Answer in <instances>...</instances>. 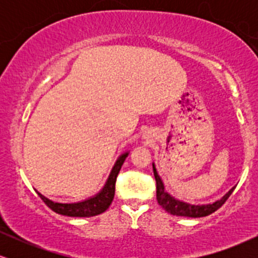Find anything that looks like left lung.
Segmentation results:
<instances>
[{"label": "left lung", "mask_w": 258, "mask_h": 258, "mask_svg": "<svg viewBox=\"0 0 258 258\" xmlns=\"http://www.w3.org/2000/svg\"><path fill=\"white\" fill-rule=\"evenodd\" d=\"M153 171L154 176H155L156 180V200H158L159 205L167 211L168 214L173 216H183V217H191V218H198V217H205L214 214L216 210H218L220 207L226 203L228 198L230 197V194L233 193L234 188L230 189L228 193L222 197L220 200L215 201L212 204H207V205H193V204L184 203V201H180L178 199H174L172 195H170L167 191H165V185L162 183L161 178L158 174L155 165L153 164Z\"/></svg>", "instance_id": "obj_1"}]
</instances>
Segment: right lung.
<instances>
[{"label":"right lung","instance_id":"obj_1","mask_svg":"<svg viewBox=\"0 0 258 258\" xmlns=\"http://www.w3.org/2000/svg\"><path fill=\"white\" fill-rule=\"evenodd\" d=\"M127 156H128V152L121 154L119 159L115 162L114 167H112L110 174H109L108 179H106L104 186L98 194L94 197L88 198L84 201H79V203H72V204H61L55 203L47 199L42 194L38 193V197L42 199V201L46 204L52 211L55 214L69 216V217H92V216H97L103 214V212L108 210L110 206L112 199L115 195V182H116V177L119 174L121 166H122L123 161H125Z\"/></svg>","mask_w":258,"mask_h":258}]
</instances>
